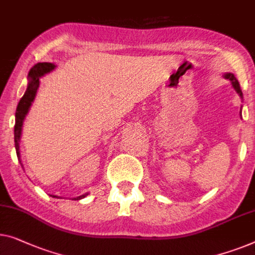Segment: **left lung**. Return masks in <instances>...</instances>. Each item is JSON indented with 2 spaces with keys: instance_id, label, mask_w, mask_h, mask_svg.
I'll return each instance as SVG.
<instances>
[{
  "instance_id": "8db88e82",
  "label": "left lung",
  "mask_w": 255,
  "mask_h": 255,
  "mask_svg": "<svg viewBox=\"0 0 255 255\" xmlns=\"http://www.w3.org/2000/svg\"><path fill=\"white\" fill-rule=\"evenodd\" d=\"M224 77H226L227 79L230 80V82L232 83V86H234V88L236 90V92H237V93L243 98V93H242L241 86H239V83H238V80L236 79V77L232 75V73H226V75H224Z\"/></svg>"
}]
</instances>
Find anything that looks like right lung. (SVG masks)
Wrapping results in <instances>:
<instances>
[{
  "instance_id": "1",
  "label": "right lung",
  "mask_w": 255,
  "mask_h": 255,
  "mask_svg": "<svg viewBox=\"0 0 255 255\" xmlns=\"http://www.w3.org/2000/svg\"><path fill=\"white\" fill-rule=\"evenodd\" d=\"M55 64L53 63H47V62H43V63H36L35 65L32 66V69L29 70L28 72V85L26 88V92L23 95V98L20 99L19 103L17 106L16 110V123H14V147H16V152L18 160L20 162V153H19V140L21 135V127H23V122L25 116L27 115L29 107L32 106V102L34 100L36 91L39 88L40 84V77H42L46 73L53 71L55 69ZM87 194H83L80 197L75 198V200H80L86 197ZM55 197V195H53Z\"/></svg>"
}]
</instances>
